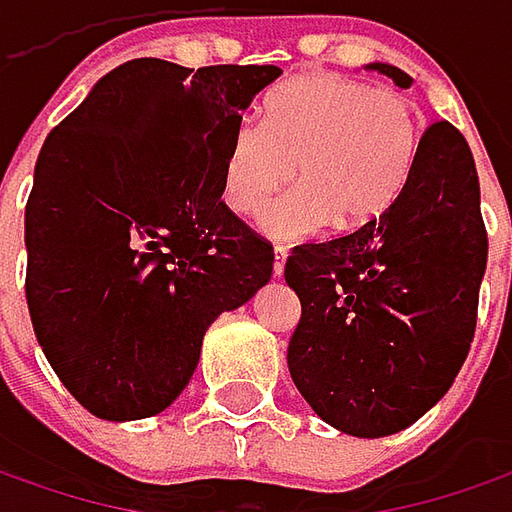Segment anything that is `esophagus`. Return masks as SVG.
<instances>
[{
  "label": "esophagus",
  "mask_w": 512,
  "mask_h": 512,
  "mask_svg": "<svg viewBox=\"0 0 512 512\" xmlns=\"http://www.w3.org/2000/svg\"><path fill=\"white\" fill-rule=\"evenodd\" d=\"M286 257H289V249L286 246H275V263H272V272H275V278L283 275V266H286Z\"/></svg>",
  "instance_id": "1"
}]
</instances>
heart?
<instances>
[{
    "mask_svg": "<svg viewBox=\"0 0 512 512\" xmlns=\"http://www.w3.org/2000/svg\"><path fill=\"white\" fill-rule=\"evenodd\" d=\"M418 157L412 102L395 88H372L338 74L298 77L263 105L260 125H234L223 160V197L257 217L298 168L303 189L269 214L280 237L335 226L355 229L398 200Z\"/></svg>",
    "mask_w": 512,
    "mask_h": 512,
    "instance_id": "1",
    "label": "heart"
}]
</instances>
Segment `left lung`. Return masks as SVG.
I'll return each mask as SVG.
<instances>
[{"mask_svg": "<svg viewBox=\"0 0 512 512\" xmlns=\"http://www.w3.org/2000/svg\"><path fill=\"white\" fill-rule=\"evenodd\" d=\"M410 88V74L372 62ZM476 160L447 120L427 125L410 180L355 232L295 246L300 321L289 375L309 407L358 438L392 435L453 387L476 335L487 266Z\"/></svg>", "mask_w": 512, "mask_h": 512, "instance_id": "obj_1", "label": "left lung"}]
</instances>
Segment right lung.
I'll list each match as a JSON object with an SVG mask.
<instances>
[{
	"label": "right lung",
	"instance_id": "right-lung-1",
	"mask_svg": "<svg viewBox=\"0 0 512 512\" xmlns=\"http://www.w3.org/2000/svg\"><path fill=\"white\" fill-rule=\"evenodd\" d=\"M278 77L131 59L48 134L25 206V298L48 364L91 415L166 410L217 315L272 278V243L220 194L234 125Z\"/></svg>",
	"mask_w": 512,
	"mask_h": 512
}]
</instances>
